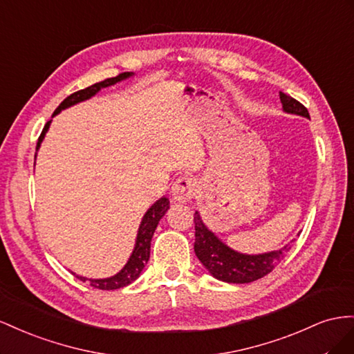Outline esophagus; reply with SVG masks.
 Segmentation results:
<instances>
[{
	"label": "esophagus",
	"mask_w": 354,
	"mask_h": 354,
	"mask_svg": "<svg viewBox=\"0 0 354 354\" xmlns=\"http://www.w3.org/2000/svg\"><path fill=\"white\" fill-rule=\"evenodd\" d=\"M171 196L179 203H187L191 198L196 196V183L194 179L188 176H183L176 179V183L171 187Z\"/></svg>",
	"instance_id": "34e87169"
}]
</instances>
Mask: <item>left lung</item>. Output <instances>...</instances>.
I'll return each instance as SVG.
<instances>
[{
	"mask_svg": "<svg viewBox=\"0 0 354 354\" xmlns=\"http://www.w3.org/2000/svg\"><path fill=\"white\" fill-rule=\"evenodd\" d=\"M280 100L286 113L310 118L307 108L297 99L280 92ZM194 252L197 258L210 271L212 276L222 281H228V283H249V281L267 276L277 264H280V261L286 257L290 249V245H286L285 248L268 252V254L243 255L230 249L209 231L198 212L194 214Z\"/></svg>",
	"mask_w": 354,
	"mask_h": 354,
	"instance_id": "1",
	"label": "left lung"
}]
</instances>
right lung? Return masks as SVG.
Masks as SVG:
<instances>
[{
	"label": "right lung",
	"mask_w": 354,
	"mask_h": 354,
	"mask_svg": "<svg viewBox=\"0 0 354 354\" xmlns=\"http://www.w3.org/2000/svg\"><path fill=\"white\" fill-rule=\"evenodd\" d=\"M130 75H132V73H121V74H118L117 77L106 78V80H104V82L96 83V84H93V86H88V87H86V88H83V90H78V92H75V93H73V95H69V96L64 100V102L56 108L53 115L59 114L60 111L68 108V106H71V105H75V104H78V102H82V100H86V99H88V97H92V96L96 95L102 87H108V86H111V84H115V83L121 82V80H124V78H127V77H130ZM48 126H50V121H47L44 129H43L41 135H39V138H38L37 151H38V148H39V144L43 142V139H44V135H46V132H47ZM35 156H37V153H35ZM167 209H169V200H167L166 197L157 200L156 203L148 209V212L144 215L142 222H140V227H139V231H138V239H136V245H135L133 254H132V257H130V259L127 261V264L124 266V268L121 270V271L118 272V274H115V276H113V277H108V279H86V277L74 274V272H73V274H74L77 279L82 280V281H87V283H88L90 286H93V288H96V289H102V290L120 289V288H124V286L132 283V281H135V280L139 277L140 271L144 270L145 264H147L148 259H149L151 239H153L154 231H156V228H157V225H158V221L165 216Z\"/></svg>",
	"instance_id": "obj_1"
}]
</instances>
